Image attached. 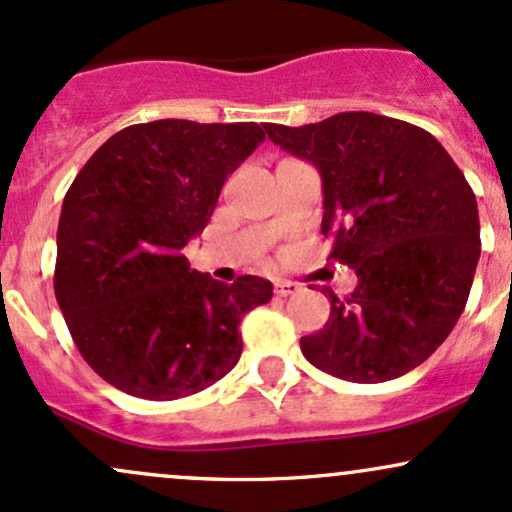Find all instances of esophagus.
Listing matches in <instances>:
<instances>
[{"instance_id":"obj_1","label":"esophagus","mask_w":512,"mask_h":512,"mask_svg":"<svg viewBox=\"0 0 512 512\" xmlns=\"http://www.w3.org/2000/svg\"><path fill=\"white\" fill-rule=\"evenodd\" d=\"M297 290H300V285H297L295 280H287V278L275 280V295L287 297V295H295Z\"/></svg>"}]
</instances>
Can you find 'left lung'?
<instances>
[{"mask_svg": "<svg viewBox=\"0 0 512 512\" xmlns=\"http://www.w3.org/2000/svg\"><path fill=\"white\" fill-rule=\"evenodd\" d=\"M268 137L319 169L329 258L358 285L304 358L348 382H387L428 360L464 312L481 254L472 186L430 132L367 111L302 128L266 123Z\"/></svg>", "mask_w": 512, "mask_h": 512, "instance_id": "8db88e82", "label": "left lung"}]
</instances>
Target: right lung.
<instances>
[{
	"label": "right lung",
	"instance_id": "obj_1",
	"mask_svg": "<svg viewBox=\"0 0 512 512\" xmlns=\"http://www.w3.org/2000/svg\"><path fill=\"white\" fill-rule=\"evenodd\" d=\"M266 140L258 123L154 120L91 154L62 200L55 297L74 346L120 392L171 401L237 365L241 317L273 285L193 271L183 246L203 232L227 176Z\"/></svg>",
	"mask_w": 512,
	"mask_h": 512
}]
</instances>
